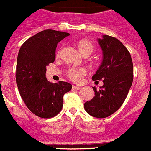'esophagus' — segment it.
Wrapping results in <instances>:
<instances>
[{
    "label": "esophagus",
    "instance_id": "esophagus-1",
    "mask_svg": "<svg viewBox=\"0 0 151 151\" xmlns=\"http://www.w3.org/2000/svg\"><path fill=\"white\" fill-rule=\"evenodd\" d=\"M72 88L74 89V90H80L81 88L79 87V86H72Z\"/></svg>",
    "mask_w": 151,
    "mask_h": 151
}]
</instances>
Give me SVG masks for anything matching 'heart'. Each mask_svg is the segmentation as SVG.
Wrapping results in <instances>:
<instances>
[{
  "instance_id": "1",
  "label": "heart",
  "mask_w": 151,
  "mask_h": 151,
  "mask_svg": "<svg viewBox=\"0 0 151 151\" xmlns=\"http://www.w3.org/2000/svg\"><path fill=\"white\" fill-rule=\"evenodd\" d=\"M76 46H77L79 52L84 56L85 55H89L93 51V45L92 44L90 40H87V39L79 40L76 43ZM60 53V52L59 51L57 53V56H59ZM67 74H68V77L70 80L76 82V83H79L81 80L82 77L86 74V71L84 68H71L68 70Z\"/></svg>"
}]
</instances>
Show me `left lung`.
Listing matches in <instances>:
<instances>
[{
	"label": "left lung",
	"instance_id": "1",
	"mask_svg": "<svg viewBox=\"0 0 151 151\" xmlns=\"http://www.w3.org/2000/svg\"><path fill=\"white\" fill-rule=\"evenodd\" d=\"M97 41L102 51V61L92 80H102L103 86L99 91L92 87L95 95L85 102L84 108L93 117L105 118L116 112L127 97L134 68L131 54L118 39L103 35Z\"/></svg>",
	"mask_w": 151,
	"mask_h": 151
}]
</instances>
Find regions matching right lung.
I'll use <instances>...</instances> for the list:
<instances>
[{
  "label": "right lung",
  "instance_id": "right-lung-1",
  "mask_svg": "<svg viewBox=\"0 0 151 151\" xmlns=\"http://www.w3.org/2000/svg\"><path fill=\"white\" fill-rule=\"evenodd\" d=\"M64 32L46 29L23 43L19 50L16 83L27 108L41 118H52L60 112L63 95L71 90L70 83H52L46 77V66L55 60L58 43L68 36Z\"/></svg>",
  "mask_w": 151,
  "mask_h": 151
}]
</instances>
